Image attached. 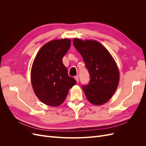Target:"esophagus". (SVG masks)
<instances>
[{
  "label": "esophagus",
  "instance_id": "34e87169",
  "mask_svg": "<svg viewBox=\"0 0 146 146\" xmlns=\"http://www.w3.org/2000/svg\"><path fill=\"white\" fill-rule=\"evenodd\" d=\"M75 79H76V82H77V83H78V82H79V77L78 76H75Z\"/></svg>",
  "mask_w": 146,
  "mask_h": 146
}]
</instances>
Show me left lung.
Returning a JSON list of instances; mask_svg holds the SVG:
<instances>
[{
    "instance_id": "8db88e82",
    "label": "left lung",
    "mask_w": 146,
    "mask_h": 146,
    "mask_svg": "<svg viewBox=\"0 0 146 146\" xmlns=\"http://www.w3.org/2000/svg\"><path fill=\"white\" fill-rule=\"evenodd\" d=\"M73 44L82 55L90 74L89 83L82 86L87 99L96 105L106 103L116 91L119 81L115 61L98 41L76 38Z\"/></svg>"
}]
</instances>
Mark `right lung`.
Masks as SVG:
<instances>
[{
    "mask_svg": "<svg viewBox=\"0 0 146 146\" xmlns=\"http://www.w3.org/2000/svg\"><path fill=\"white\" fill-rule=\"evenodd\" d=\"M70 47L69 39H55L44 45L35 57L31 82L35 94L42 103L58 107L76 81L69 77L62 59Z\"/></svg>",
    "mask_w": 146,
    "mask_h": 146,
    "instance_id": "1",
    "label": "right lung"
}]
</instances>
